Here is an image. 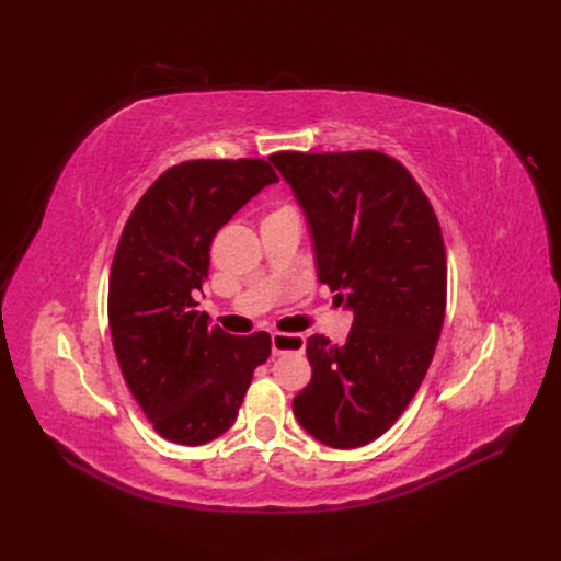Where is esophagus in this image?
<instances>
[{
  "label": "esophagus",
  "mask_w": 561,
  "mask_h": 561,
  "mask_svg": "<svg viewBox=\"0 0 561 561\" xmlns=\"http://www.w3.org/2000/svg\"><path fill=\"white\" fill-rule=\"evenodd\" d=\"M306 350V337L299 335V333H272V352L274 356H280V354H301Z\"/></svg>",
  "instance_id": "1"
}]
</instances>
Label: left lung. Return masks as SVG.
I'll list each match as a JSON object with an SVG mask.
<instances>
[{"mask_svg":"<svg viewBox=\"0 0 561 561\" xmlns=\"http://www.w3.org/2000/svg\"><path fill=\"white\" fill-rule=\"evenodd\" d=\"M308 219L317 278L354 312L344 344L310 335V383L291 409L335 449L386 434L417 392L445 317L447 264L434 207L377 150L270 157Z\"/></svg>","mask_w":561,"mask_h":561,"instance_id":"8db88e82","label":"left lung"}]
</instances>
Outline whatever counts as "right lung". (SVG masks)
Returning <instances> with one entry per match:
<instances>
[{"label":"right lung","mask_w":561,"mask_h":561,"mask_svg":"<svg viewBox=\"0 0 561 561\" xmlns=\"http://www.w3.org/2000/svg\"><path fill=\"white\" fill-rule=\"evenodd\" d=\"M264 159H194L171 167L123 228L110 274V329L129 392L154 432L180 445L226 434L272 354L270 333L207 324L203 291L211 239L266 184Z\"/></svg>","instance_id":"obj_1"}]
</instances>
